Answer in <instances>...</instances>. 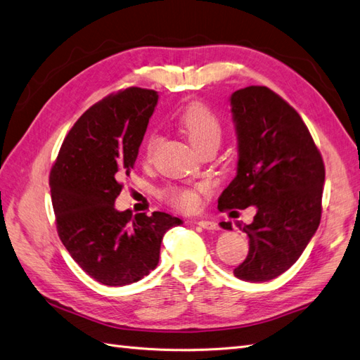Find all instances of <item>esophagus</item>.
Masks as SVG:
<instances>
[{
  "mask_svg": "<svg viewBox=\"0 0 360 360\" xmlns=\"http://www.w3.org/2000/svg\"><path fill=\"white\" fill-rule=\"evenodd\" d=\"M200 227H203L206 231H218V224L215 221H209V220H200L197 221Z\"/></svg>",
  "mask_w": 360,
  "mask_h": 360,
  "instance_id": "1",
  "label": "esophagus"
}]
</instances>
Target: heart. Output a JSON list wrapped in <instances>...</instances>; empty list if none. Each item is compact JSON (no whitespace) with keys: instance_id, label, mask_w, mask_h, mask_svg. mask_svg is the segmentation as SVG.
<instances>
[{"instance_id":"heart-1","label":"heart","mask_w":360,"mask_h":360,"mask_svg":"<svg viewBox=\"0 0 360 360\" xmlns=\"http://www.w3.org/2000/svg\"><path fill=\"white\" fill-rule=\"evenodd\" d=\"M179 128L189 143L200 153L207 146L220 145L223 137V127L217 114L210 110L206 103L194 102L183 110L179 117ZM157 145L159 137L150 136L145 146V159L150 160ZM163 198L174 207L181 210H191L198 205V192L188 186H168L162 191Z\"/></svg>"}]
</instances>
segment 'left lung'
I'll use <instances>...</instances> for the list:
<instances>
[{
    "instance_id": "left-lung-1",
    "label": "left lung",
    "mask_w": 360,
    "mask_h": 360,
    "mask_svg": "<svg viewBox=\"0 0 360 360\" xmlns=\"http://www.w3.org/2000/svg\"><path fill=\"white\" fill-rule=\"evenodd\" d=\"M231 107L238 165L218 209L255 207L253 221L238 224L249 253L233 275L266 283L290 269L318 231L326 168L300 114L267 86L236 90Z\"/></svg>"
}]
</instances>
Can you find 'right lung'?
<instances>
[{"instance_id":"1","label":"right lung","mask_w":360,"mask_h":360,"mask_svg":"<svg viewBox=\"0 0 360 360\" xmlns=\"http://www.w3.org/2000/svg\"><path fill=\"white\" fill-rule=\"evenodd\" d=\"M157 101V91L131 86L94 103L70 129L50 171L59 238L85 274L105 285L150 274L163 235L183 223L165 212L133 217L114 207Z\"/></svg>"}]
</instances>
